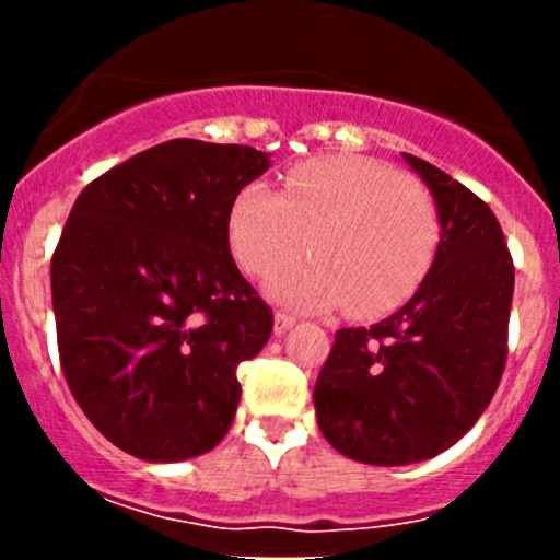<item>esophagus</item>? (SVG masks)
Wrapping results in <instances>:
<instances>
[{"label":"esophagus","instance_id":"34e87169","mask_svg":"<svg viewBox=\"0 0 560 560\" xmlns=\"http://www.w3.org/2000/svg\"><path fill=\"white\" fill-rule=\"evenodd\" d=\"M294 323H296V316L289 314V311H277V314H275V330H277V334L289 330Z\"/></svg>","mask_w":560,"mask_h":560}]
</instances>
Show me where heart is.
<instances>
[{"label": "heart", "mask_w": 560, "mask_h": 560, "mask_svg": "<svg viewBox=\"0 0 560 560\" xmlns=\"http://www.w3.org/2000/svg\"><path fill=\"white\" fill-rule=\"evenodd\" d=\"M285 271L271 291L305 311L353 300L381 314L415 294L438 249L429 192L387 162L336 153L285 173V192L252 182L230 207V246L252 277Z\"/></svg>", "instance_id": "1"}]
</instances>
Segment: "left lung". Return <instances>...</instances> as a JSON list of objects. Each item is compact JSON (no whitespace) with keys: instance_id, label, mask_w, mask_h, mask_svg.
<instances>
[{"instance_id":"left-lung-1","label":"left lung","mask_w":560,"mask_h":560,"mask_svg":"<svg viewBox=\"0 0 560 560\" xmlns=\"http://www.w3.org/2000/svg\"><path fill=\"white\" fill-rule=\"evenodd\" d=\"M438 201L440 244L400 311L341 328L314 387L325 440L370 465L446 452L488 409L508 361L513 257L497 215L448 173L407 153Z\"/></svg>"}]
</instances>
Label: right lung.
<instances>
[{
    "label": "right lung",
    "mask_w": 560,
    "mask_h": 560,
    "mask_svg": "<svg viewBox=\"0 0 560 560\" xmlns=\"http://www.w3.org/2000/svg\"><path fill=\"white\" fill-rule=\"evenodd\" d=\"M269 167L249 145L167 140L89 182L52 255L69 393L97 432L148 463L230 432L237 364L275 316L230 252V207Z\"/></svg>",
    "instance_id": "add662e5"
}]
</instances>
